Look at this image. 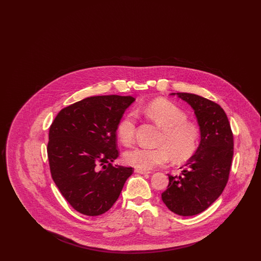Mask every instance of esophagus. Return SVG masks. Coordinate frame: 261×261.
<instances>
[{
	"mask_svg": "<svg viewBox=\"0 0 261 261\" xmlns=\"http://www.w3.org/2000/svg\"><path fill=\"white\" fill-rule=\"evenodd\" d=\"M135 173L149 174L150 172H149V171H146V170H142V169H138V168H136V169H135Z\"/></svg>",
	"mask_w": 261,
	"mask_h": 261,
	"instance_id": "1",
	"label": "esophagus"
}]
</instances>
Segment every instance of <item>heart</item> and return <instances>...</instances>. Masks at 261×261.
Returning a JSON list of instances; mask_svg holds the SVG:
<instances>
[{
	"instance_id": "obj_1",
	"label": "heart",
	"mask_w": 261,
	"mask_h": 261,
	"mask_svg": "<svg viewBox=\"0 0 261 261\" xmlns=\"http://www.w3.org/2000/svg\"><path fill=\"white\" fill-rule=\"evenodd\" d=\"M141 112L162 129L158 149L137 147L124 153V162L142 170H150L169 162H185L198 149L199 130L198 126L187 121L185 112L172 102L155 99ZM136 120L133 113L125 115L117 126V134L124 145L133 142Z\"/></svg>"
}]
</instances>
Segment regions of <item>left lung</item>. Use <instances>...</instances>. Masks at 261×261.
<instances>
[{"label":"left lung","mask_w":261,"mask_h":261,"mask_svg":"<svg viewBox=\"0 0 261 261\" xmlns=\"http://www.w3.org/2000/svg\"><path fill=\"white\" fill-rule=\"evenodd\" d=\"M170 95L183 99L194 110L200 142L181 174H168L169 184L162 199L174 213L193 216L210 207L223 192L234 153L233 133L226 113L216 102L190 93Z\"/></svg>","instance_id":"8db88e82"}]
</instances>
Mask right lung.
Masks as SVG:
<instances>
[{
	"label": "right lung",
	"mask_w": 261,
	"mask_h": 261,
	"mask_svg": "<svg viewBox=\"0 0 261 261\" xmlns=\"http://www.w3.org/2000/svg\"><path fill=\"white\" fill-rule=\"evenodd\" d=\"M131 96H95L58 113L49 131L50 174L75 211L97 216L117 200L132 167L112 164L119 155L116 130Z\"/></svg>",
	"instance_id": "add662e5"
}]
</instances>
